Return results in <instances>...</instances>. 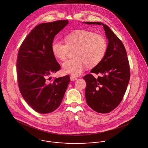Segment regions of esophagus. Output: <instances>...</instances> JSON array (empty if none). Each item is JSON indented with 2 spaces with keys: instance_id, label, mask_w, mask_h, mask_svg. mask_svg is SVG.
<instances>
[{
  "instance_id": "obj_1",
  "label": "esophagus",
  "mask_w": 148,
  "mask_h": 148,
  "mask_svg": "<svg viewBox=\"0 0 148 148\" xmlns=\"http://www.w3.org/2000/svg\"><path fill=\"white\" fill-rule=\"evenodd\" d=\"M77 79V78L74 77V76H71L70 77V80L71 81H76Z\"/></svg>"
}]
</instances>
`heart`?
I'll return each instance as SVG.
<instances>
[{
	"instance_id": "obj_1",
	"label": "heart",
	"mask_w": 148,
	"mask_h": 148,
	"mask_svg": "<svg viewBox=\"0 0 148 148\" xmlns=\"http://www.w3.org/2000/svg\"><path fill=\"white\" fill-rule=\"evenodd\" d=\"M65 43L54 40L51 45L54 56L64 60L69 49L76 48L74 51L75 58L66 61L62 64L65 73L78 76L83 72L86 65L97 66L104 58L107 42L101 35L85 29H78L69 33L65 37Z\"/></svg>"
}]
</instances>
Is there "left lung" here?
Masks as SVG:
<instances>
[{
    "mask_svg": "<svg viewBox=\"0 0 148 148\" xmlns=\"http://www.w3.org/2000/svg\"><path fill=\"white\" fill-rule=\"evenodd\" d=\"M83 23L102 25L108 39L104 58L90 71L101 76L95 78L89 74L83 78L86 82L85 97L88 106L98 113H109L121 101L130 82L127 51L121 41L107 25L100 22Z\"/></svg>",
    "mask_w": 148,
    "mask_h": 148,
    "instance_id": "1",
    "label": "left lung"
}]
</instances>
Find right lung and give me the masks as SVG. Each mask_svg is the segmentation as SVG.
<instances>
[{"label":"right lung","mask_w":148,"mask_h":148,"mask_svg":"<svg viewBox=\"0 0 148 148\" xmlns=\"http://www.w3.org/2000/svg\"><path fill=\"white\" fill-rule=\"evenodd\" d=\"M67 20L37 25L29 33L18 50L16 67L20 93L36 112L48 114L61 104L70 81L69 75L49 82L50 75L61 69L52 53L55 36L67 25Z\"/></svg>","instance_id":"right-lung-1"}]
</instances>
